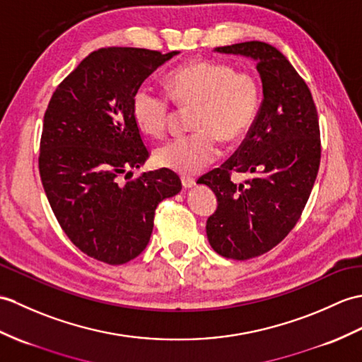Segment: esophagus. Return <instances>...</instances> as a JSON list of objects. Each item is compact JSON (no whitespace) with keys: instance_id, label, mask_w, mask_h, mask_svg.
Here are the masks:
<instances>
[{"instance_id":"1","label":"esophagus","mask_w":362,"mask_h":362,"mask_svg":"<svg viewBox=\"0 0 362 362\" xmlns=\"http://www.w3.org/2000/svg\"><path fill=\"white\" fill-rule=\"evenodd\" d=\"M182 185H183V188L185 189H189V188H192L196 185V179H192V177H182Z\"/></svg>"}]
</instances>
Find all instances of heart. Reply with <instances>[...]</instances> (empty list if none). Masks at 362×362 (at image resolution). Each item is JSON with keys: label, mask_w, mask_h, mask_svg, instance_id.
I'll list each match as a JSON object with an SVG mask.
<instances>
[{"label": "heart", "mask_w": 362, "mask_h": 362, "mask_svg": "<svg viewBox=\"0 0 362 362\" xmlns=\"http://www.w3.org/2000/svg\"><path fill=\"white\" fill-rule=\"evenodd\" d=\"M168 94L175 103L194 106L191 128L157 148L158 166L194 174L219 156V139L238 143L253 128L260 107V88L248 72L225 63L196 60L175 67L166 77ZM132 119L141 132L162 137L171 117V99L149 83H141L131 100Z\"/></svg>", "instance_id": "heart-1"}]
</instances>
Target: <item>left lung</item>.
I'll use <instances>...</instances> for the list:
<instances>
[{
    "label": "left lung",
    "mask_w": 362,
    "mask_h": 362,
    "mask_svg": "<svg viewBox=\"0 0 362 362\" xmlns=\"http://www.w3.org/2000/svg\"><path fill=\"white\" fill-rule=\"evenodd\" d=\"M214 50L251 58L262 81L264 100L247 139L230 160L197 180L217 197L206 221L209 245L245 260L270 251L299 221L321 162L319 122L312 92L276 47L247 41ZM234 172L252 179L238 185Z\"/></svg>",
    "instance_id": "left-lung-1"
}]
</instances>
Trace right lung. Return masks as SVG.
<instances>
[{"label":"right lung","instance_id":"add662e5","mask_svg":"<svg viewBox=\"0 0 362 362\" xmlns=\"http://www.w3.org/2000/svg\"><path fill=\"white\" fill-rule=\"evenodd\" d=\"M177 54L98 49L58 85L46 109L38 165L50 208L75 247L109 265L146 248L157 205L182 189L166 168L122 182L149 156L132 119L134 92Z\"/></svg>","mask_w":362,"mask_h":362}]
</instances>
